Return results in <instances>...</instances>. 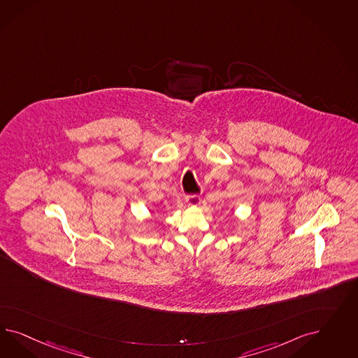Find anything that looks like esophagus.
<instances>
[{"label":"esophagus","instance_id":"34e87169","mask_svg":"<svg viewBox=\"0 0 358 358\" xmlns=\"http://www.w3.org/2000/svg\"><path fill=\"white\" fill-rule=\"evenodd\" d=\"M185 199H186L187 205H190V206H198L201 203V196L198 194L186 195Z\"/></svg>","mask_w":358,"mask_h":358}]
</instances>
